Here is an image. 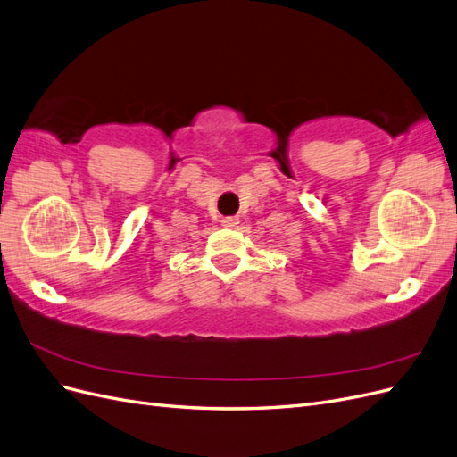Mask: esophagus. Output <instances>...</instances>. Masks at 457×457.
I'll list each match as a JSON object with an SVG mask.
<instances>
[{"instance_id":"esophagus-1","label":"esophagus","mask_w":457,"mask_h":457,"mask_svg":"<svg viewBox=\"0 0 457 457\" xmlns=\"http://www.w3.org/2000/svg\"><path fill=\"white\" fill-rule=\"evenodd\" d=\"M237 224H239L237 216H226L224 220H221V226H224V228H236Z\"/></svg>"}]
</instances>
